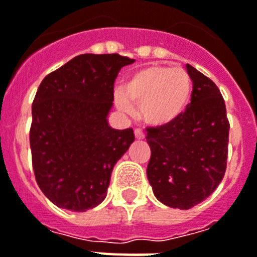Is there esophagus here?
Wrapping results in <instances>:
<instances>
[{"label": "esophagus", "mask_w": 257, "mask_h": 257, "mask_svg": "<svg viewBox=\"0 0 257 257\" xmlns=\"http://www.w3.org/2000/svg\"><path fill=\"white\" fill-rule=\"evenodd\" d=\"M135 136H136V139H137V140L145 139V133H144L143 131H141V129H140V128H136L135 129Z\"/></svg>", "instance_id": "obj_1"}]
</instances>
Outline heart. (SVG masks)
Masks as SVG:
<instances>
[{
  "instance_id": "1",
  "label": "heart",
  "mask_w": 257,
  "mask_h": 257,
  "mask_svg": "<svg viewBox=\"0 0 257 257\" xmlns=\"http://www.w3.org/2000/svg\"><path fill=\"white\" fill-rule=\"evenodd\" d=\"M191 97L193 80L185 68L150 64L129 75L116 101L122 110H128L129 104L139 105L147 124L165 126L186 112Z\"/></svg>"
}]
</instances>
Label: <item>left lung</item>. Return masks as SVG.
<instances>
[{
	"instance_id": "left-lung-1",
	"label": "left lung",
	"mask_w": 257,
	"mask_h": 257,
	"mask_svg": "<svg viewBox=\"0 0 257 257\" xmlns=\"http://www.w3.org/2000/svg\"><path fill=\"white\" fill-rule=\"evenodd\" d=\"M193 97L172 124L147 128L152 154L147 174L158 201L173 208L194 207L222 182L227 168L230 122L216 84L186 64Z\"/></svg>"
}]
</instances>
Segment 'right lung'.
<instances>
[{
	"instance_id": "add662e5",
	"label": "right lung",
	"mask_w": 257,
	"mask_h": 257,
	"mask_svg": "<svg viewBox=\"0 0 257 257\" xmlns=\"http://www.w3.org/2000/svg\"><path fill=\"white\" fill-rule=\"evenodd\" d=\"M118 54H81L46 76L35 93L31 161L39 189L60 208L83 212L107 197L114 164L135 141L107 116L121 67Z\"/></svg>"
}]
</instances>
